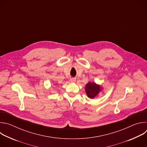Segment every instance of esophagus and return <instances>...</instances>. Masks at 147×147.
I'll return each mask as SVG.
<instances>
[{
    "mask_svg": "<svg viewBox=\"0 0 147 147\" xmlns=\"http://www.w3.org/2000/svg\"><path fill=\"white\" fill-rule=\"evenodd\" d=\"M70 81L71 82H75L76 81V79L75 78H70Z\"/></svg>",
    "mask_w": 147,
    "mask_h": 147,
    "instance_id": "obj_1",
    "label": "esophagus"
}]
</instances>
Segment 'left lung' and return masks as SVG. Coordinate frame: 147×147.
Listing matches in <instances>:
<instances>
[{"label": "left lung", "instance_id": "8db88e82", "mask_svg": "<svg viewBox=\"0 0 147 147\" xmlns=\"http://www.w3.org/2000/svg\"><path fill=\"white\" fill-rule=\"evenodd\" d=\"M103 87L101 85L97 84L94 82L89 81L86 85L85 91L87 96L90 99H94L98 96V94L102 91Z\"/></svg>", "mask_w": 147, "mask_h": 147}]
</instances>
